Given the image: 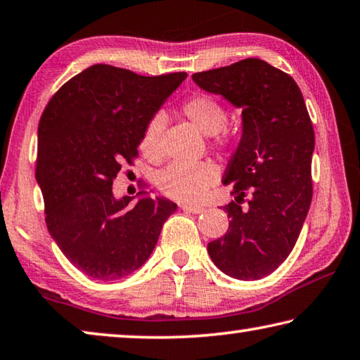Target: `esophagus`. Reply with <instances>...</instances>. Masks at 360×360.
<instances>
[{
    "instance_id": "1",
    "label": "esophagus",
    "mask_w": 360,
    "mask_h": 360,
    "mask_svg": "<svg viewBox=\"0 0 360 360\" xmlns=\"http://www.w3.org/2000/svg\"><path fill=\"white\" fill-rule=\"evenodd\" d=\"M181 210L192 212V214H200V212L205 211L203 206H198V205H181Z\"/></svg>"
}]
</instances>
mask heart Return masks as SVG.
Instances as JSON below:
<instances>
[{
	"instance_id": "b5f03b06",
	"label": "heart",
	"mask_w": 360,
	"mask_h": 360,
	"mask_svg": "<svg viewBox=\"0 0 360 360\" xmlns=\"http://www.w3.org/2000/svg\"><path fill=\"white\" fill-rule=\"evenodd\" d=\"M181 112L205 135L214 136V143L222 146L227 136L221 130L227 122V112L217 100L205 94L188 96L181 105ZM165 127L163 115L157 114L146 124L139 148L143 154L157 160L162 157V131ZM216 168L210 162H174L158 174L157 184L167 197L178 202L195 203L203 198L208 187L216 181Z\"/></svg>"
}]
</instances>
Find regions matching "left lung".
<instances>
[{"mask_svg":"<svg viewBox=\"0 0 360 360\" xmlns=\"http://www.w3.org/2000/svg\"><path fill=\"white\" fill-rule=\"evenodd\" d=\"M192 81L241 109V138L222 181L236 197L222 208L227 233L210 243L208 254L225 275L260 279L288 259L311 205L314 130L307 105L294 79L260 58L195 72ZM246 191L252 200L243 210Z\"/></svg>","mask_w":360,"mask_h":360,"instance_id":"left-lung-1","label":"left lung"}]
</instances>
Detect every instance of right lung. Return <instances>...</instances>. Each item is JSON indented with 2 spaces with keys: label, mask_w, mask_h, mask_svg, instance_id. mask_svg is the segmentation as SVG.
Masks as SVG:
<instances>
[{
  "label": "right lung",
  "mask_w": 360,
  "mask_h": 360,
  "mask_svg": "<svg viewBox=\"0 0 360 360\" xmlns=\"http://www.w3.org/2000/svg\"><path fill=\"white\" fill-rule=\"evenodd\" d=\"M186 77L92 65L63 84L41 115L36 181L49 233L89 278L115 281L143 266L178 208L146 191L130 206L135 197L115 198L112 181L138 155L146 124Z\"/></svg>",
  "instance_id": "obj_1"
}]
</instances>
